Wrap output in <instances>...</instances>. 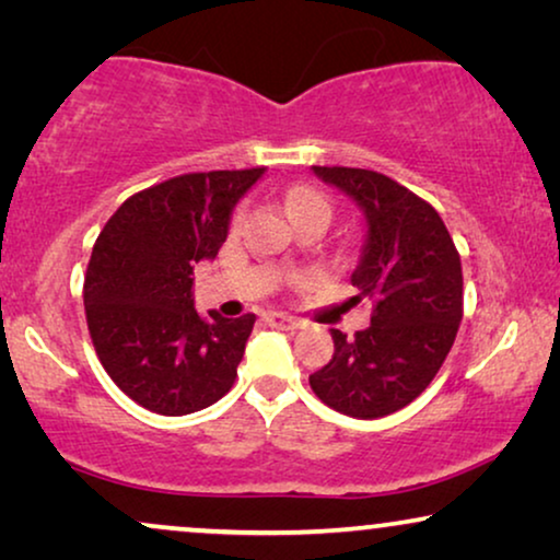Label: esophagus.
I'll return each mask as SVG.
<instances>
[{
    "label": "esophagus",
    "instance_id": "1",
    "mask_svg": "<svg viewBox=\"0 0 560 560\" xmlns=\"http://www.w3.org/2000/svg\"><path fill=\"white\" fill-rule=\"evenodd\" d=\"M265 324L272 326V328H280V331H295V328H301V320L293 318V316H285V313H265Z\"/></svg>",
    "mask_w": 560,
    "mask_h": 560
}]
</instances>
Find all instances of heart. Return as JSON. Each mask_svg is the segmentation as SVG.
Returning <instances> with one entry per match:
<instances>
[{"instance_id":"b5f03b06","label":"heart","mask_w":560,"mask_h":560,"mask_svg":"<svg viewBox=\"0 0 560 560\" xmlns=\"http://www.w3.org/2000/svg\"><path fill=\"white\" fill-rule=\"evenodd\" d=\"M285 206H288V213L290 217H298V213H305V211H328L331 213V203L326 201V196H320L316 188L311 186H295L288 190L285 196ZM242 219V211L234 213V224H240Z\"/></svg>"}]
</instances>
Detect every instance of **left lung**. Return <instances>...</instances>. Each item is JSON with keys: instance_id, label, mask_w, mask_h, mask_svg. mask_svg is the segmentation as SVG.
<instances>
[{"instance_id": "obj_1", "label": "left lung", "mask_w": 560, "mask_h": 560, "mask_svg": "<svg viewBox=\"0 0 560 560\" xmlns=\"http://www.w3.org/2000/svg\"><path fill=\"white\" fill-rule=\"evenodd\" d=\"M320 180L362 206L366 244L351 285L372 301V324L347 339L331 328L334 357L308 382L320 402L374 420L431 385L464 316L462 257L439 211L387 175L313 165Z\"/></svg>"}]
</instances>
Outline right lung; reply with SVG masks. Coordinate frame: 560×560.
Returning a JSON list of instances; mask_svg holds the SVG:
<instances>
[{"instance_id":"add662e5","label":"right lung","mask_w":560,"mask_h":560,"mask_svg":"<svg viewBox=\"0 0 560 560\" xmlns=\"http://www.w3.org/2000/svg\"><path fill=\"white\" fill-rule=\"evenodd\" d=\"M262 173L175 175L129 196L96 236L83 278L89 334L114 385L142 408L188 416L232 389L257 316H201L190 275L219 255L232 209Z\"/></svg>"}]
</instances>
